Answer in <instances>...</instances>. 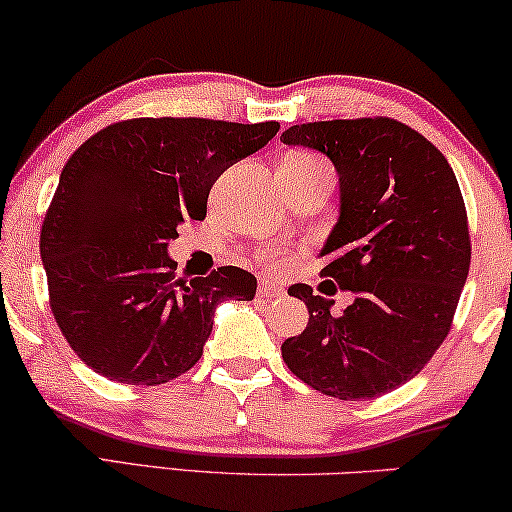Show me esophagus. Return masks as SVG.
<instances>
[{
  "mask_svg": "<svg viewBox=\"0 0 512 512\" xmlns=\"http://www.w3.org/2000/svg\"><path fill=\"white\" fill-rule=\"evenodd\" d=\"M258 296H263V298H282L284 296V289H282V284L275 282V279H263V282L258 284Z\"/></svg>",
  "mask_w": 512,
  "mask_h": 512,
  "instance_id": "obj_1",
  "label": "esophagus"
}]
</instances>
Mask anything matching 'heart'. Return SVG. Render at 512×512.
I'll use <instances>...</instances> for the list:
<instances>
[{
  "instance_id": "obj_1",
  "label": "heart",
  "mask_w": 512,
  "mask_h": 512,
  "mask_svg": "<svg viewBox=\"0 0 512 512\" xmlns=\"http://www.w3.org/2000/svg\"><path fill=\"white\" fill-rule=\"evenodd\" d=\"M286 160H289V163H296V165H317V163H321L319 158L310 156V153H293V156H289Z\"/></svg>"
}]
</instances>
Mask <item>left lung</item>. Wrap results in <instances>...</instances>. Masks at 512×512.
I'll return each instance as SVG.
<instances>
[{
    "mask_svg": "<svg viewBox=\"0 0 512 512\" xmlns=\"http://www.w3.org/2000/svg\"><path fill=\"white\" fill-rule=\"evenodd\" d=\"M282 142L324 153L338 172L321 277L354 293L333 314L312 286H289L310 321L284 340L286 366L340 401L387 394L431 361L466 284L471 240L457 177L429 139L391 118L293 125Z\"/></svg>",
    "mask_w": 512,
    "mask_h": 512,
    "instance_id": "8db88e82",
    "label": "left lung"
}]
</instances>
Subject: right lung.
Returning a JSON list of instances; mask_svg holds the SVG:
<instances>
[{"label": "right lung", "mask_w": 512, "mask_h": 512, "mask_svg": "<svg viewBox=\"0 0 512 512\" xmlns=\"http://www.w3.org/2000/svg\"><path fill=\"white\" fill-rule=\"evenodd\" d=\"M277 132L275 121L132 118L72 153L39 249L53 317L88 368L170 382L198 363L223 300H254L256 277L235 265L174 279L167 247L181 223L205 219L214 181Z\"/></svg>", "instance_id": "add662e5"}]
</instances>
